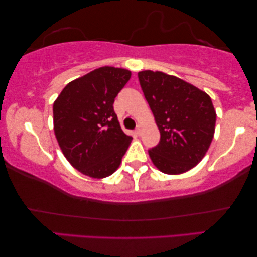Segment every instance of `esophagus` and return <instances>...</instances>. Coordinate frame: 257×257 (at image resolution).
<instances>
[{"label": "esophagus", "instance_id": "esophagus-1", "mask_svg": "<svg viewBox=\"0 0 257 257\" xmlns=\"http://www.w3.org/2000/svg\"><path fill=\"white\" fill-rule=\"evenodd\" d=\"M141 131H142V125L139 124V125L137 126V128H136V133H137V134H139V136H140V134H141Z\"/></svg>", "mask_w": 257, "mask_h": 257}]
</instances>
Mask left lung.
<instances>
[{"mask_svg":"<svg viewBox=\"0 0 257 257\" xmlns=\"http://www.w3.org/2000/svg\"><path fill=\"white\" fill-rule=\"evenodd\" d=\"M141 89L161 132L150 149L151 162L165 174H182L207 153L215 132L211 96L192 84L163 71L138 73Z\"/></svg>","mask_w":257,"mask_h":257,"instance_id":"left-lung-1","label":"left lung"}]
</instances>
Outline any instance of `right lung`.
<instances>
[{
    "instance_id": "1",
    "label": "right lung",
    "mask_w": 257,
    "mask_h": 257,
    "mask_svg": "<svg viewBox=\"0 0 257 257\" xmlns=\"http://www.w3.org/2000/svg\"><path fill=\"white\" fill-rule=\"evenodd\" d=\"M131 71L100 67L67 84L53 102V130L70 165L93 179L111 175L132 141L121 130L113 101Z\"/></svg>"
}]
</instances>
